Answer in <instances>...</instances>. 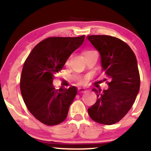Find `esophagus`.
I'll use <instances>...</instances> for the list:
<instances>
[{
	"mask_svg": "<svg viewBox=\"0 0 151 151\" xmlns=\"http://www.w3.org/2000/svg\"><path fill=\"white\" fill-rule=\"evenodd\" d=\"M79 93H85L87 91V89H86V88H84V87H79Z\"/></svg>",
	"mask_w": 151,
	"mask_h": 151,
	"instance_id": "obj_1",
	"label": "esophagus"
}]
</instances>
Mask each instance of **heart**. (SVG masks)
Segmentation results:
<instances>
[{"mask_svg":"<svg viewBox=\"0 0 151 151\" xmlns=\"http://www.w3.org/2000/svg\"><path fill=\"white\" fill-rule=\"evenodd\" d=\"M91 52V51H86V52H85V53H87V52Z\"/></svg>","mask_w":151,"mask_h":151,"instance_id":"1","label":"heart"}]
</instances>
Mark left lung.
Segmentation results:
<instances>
[{"label": "left lung", "mask_w": 151, "mask_h": 151, "mask_svg": "<svg viewBox=\"0 0 151 151\" xmlns=\"http://www.w3.org/2000/svg\"><path fill=\"white\" fill-rule=\"evenodd\" d=\"M88 40L101 55L102 71L111 79L109 89L97 90V100L88 109L93 121L104 125L119 122L129 112L140 89V76L133 50L120 39L89 35Z\"/></svg>", "instance_id": "1"}]
</instances>
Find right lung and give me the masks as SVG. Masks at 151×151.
I'll return each mask as SVG.
<instances>
[{
    "label": "right lung",
    "instance_id": "1",
    "mask_svg": "<svg viewBox=\"0 0 151 151\" xmlns=\"http://www.w3.org/2000/svg\"><path fill=\"white\" fill-rule=\"evenodd\" d=\"M84 39V35L48 37L35 47L24 63L20 77L22 99L30 113L45 125H58L67 116L77 88L56 89L54 75L62 70Z\"/></svg>",
    "mask_w": 151,
    "mask_h": 151
}]
</instances>
